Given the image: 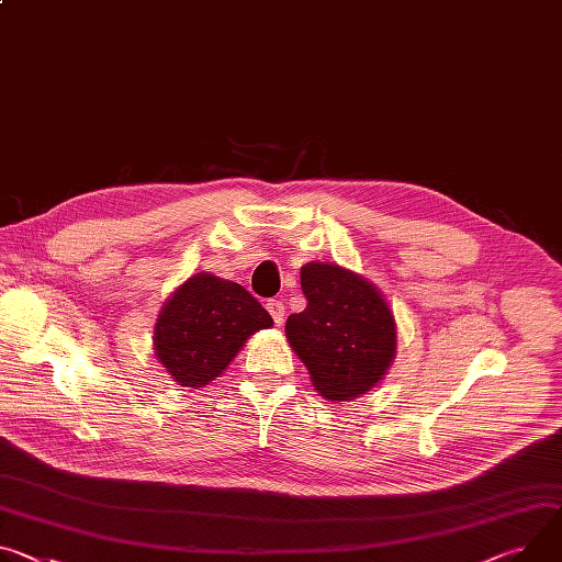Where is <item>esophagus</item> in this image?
<instances>
[{"instance_id":"34e87169","label":"esophagus","mask_w":562,"mask_h":562,"mask_svg":"<svg viewBox=\"0 0 562 562\" xmlns=\"http://www.w3.org/2000/svg\"><path fill=\"white\" fill-rule=\"evenodd\" d=\"M267 310H269L273 323L280 327L282 321H284V304H282L280 300H269V302H267Z\"/></svg>"}]
</instances>
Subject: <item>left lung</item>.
<instances>
[{
	"mask_svg": "<svg viewBox=\"0 0 562 562\" xmlns=\"http://www.w3.org/2000/svg\"><path fill=\"white\" fill-rule=\"evenodd\" d=\"M307 307L286 318V340L331 401H351L374 387L396 353V323L383 293L338 265L300 269Z\"/></svg>",
	"mask_w": 562,
	"mask_h": 562,
	"instance_id": "obj_1",
	"label": "left lung"
}]
</instances>
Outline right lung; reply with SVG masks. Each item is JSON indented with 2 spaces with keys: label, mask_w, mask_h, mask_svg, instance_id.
Returning a JSON list of instances; mask_svg holds the SVG:
<instances>
[{
  "label": "right lung",
  "mask_w": 562,
  "mask_h": 562,
  "mask_svg": "<svg viewBox=\"0 0 562 562\" xmlns=\"http://www.w3.org/2000/svg\"><path fill=\"white\" fill-rule=\"evenodd\" d=\"M273 318L241 284L196 273L164 304L155 325V356L183 387L215 381L248 336Z\"/></svg>",
  "instance_id": "right-lung-1"
}]
</instances>
